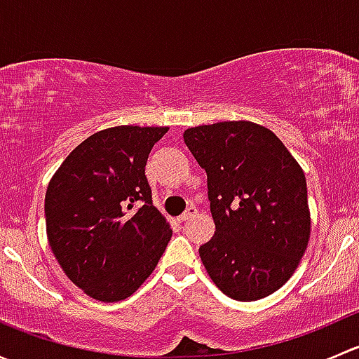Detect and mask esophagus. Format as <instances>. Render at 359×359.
<instances>
[{
    "label": "esophagus",
    "instance_id": "esophagus-1",
    "mask_svg": "<svg viewBox=\"0 0 359 359\" xmlns=\"http://www.w3.org/2000/svg\"><path fill=\"white\" fill-rule=\"evenodd\" d=\"M196 213H198V208H196V206H189V208H187L186 212H184L182 215L179 217V220H180V222H186V220L193 219V217L196 215Z\"/></svg>",
    "mask_w": 359,
    "mask_h": 359
}]
</instances>
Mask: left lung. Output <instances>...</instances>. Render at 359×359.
<instances>
[{
    "label": "left lung",
    "mask_w": 359,
    "mask_h": 359,
    "mask_svg": "<svg viewBox=\"0 0 359 359\" xmlns=\"http://www.w3.org/2000/svg\"><path fill=\"white\" fill-rule=\"evenodd\" d=\"M206 172L215 234L200 247L213 283L241 302L283 287L311 233L306 177L280 139L252 121H222L184 132Z\"/></svg>",
    "instance_id": "left-lung-1"
}]
</instances>
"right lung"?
<instances>
[{"mask_svg": "<svg viewBox=\"0 0 359 359\" xmlns=\"http://www.w3.org/2000/svg\"><path fill=\"white\" fill-rule=\"evenodd\" d=\"M166 132L168 126L123 125L93 133L50 180L48 243L69 280L92 299L132 295L172 238L146 177L151 149Z\"/></svg>", "mask_w": 359, "mask_h": 359, "instance_id": "add662e5", "label": "right lung"}]
</instances>
